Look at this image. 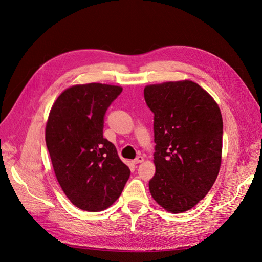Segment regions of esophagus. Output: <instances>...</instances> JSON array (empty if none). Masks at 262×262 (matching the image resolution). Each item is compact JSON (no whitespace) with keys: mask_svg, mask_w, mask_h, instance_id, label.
<instances>
[{"mask_svg":"<svg viewBox=\"0 0 262 262\" xmlns=\"http://www.w3.org/2000/svg\"><path fill=\"white\" fill-rule=\"evenodd\" d=\"M143 161H144V157H143V156H138V157L136 158V160L133 161V163H134V164H140V163H142Z\"/></svg>","mask_w":262,"mask_h":262,"instance_id":"34e87169","label":"esophagus"}]
</instances>
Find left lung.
<instances>
[{
	"instance_id": "1",
	"label": "left lung",
	"mask_w": 262,
	"mask_h": 262,
	"mask_svg": "<svg viewBox=\"0 0 262 262\" xmlns=\"http://www.w3.org/2000/svg\"><path fill=\"white\" fill-rule=\"evenodd\" d=\"M144 98L154 113L153 199L170 213L193 208L219 175L223 120L217 102L190 80L146 85Z\"/></svg>"
}]
</instances>
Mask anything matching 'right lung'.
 Returning a JSON list of instances; mask_svg holds the SVG:
<instances>
[{"label":"right lung","mask_w":262,"mask_h":262,"mask_svg":"<svg viewBox=\"0 0 262 262\" xmlns=\"http://www.w3.org/2000/svg\"><path fill=\"white\" fill-rule=\"evenodd\" d=\"M121 86L89 83L63 91L46 124V143L63 192L78 209L99 212L120 196L130 169L102 137L107 108Z\"/></svg>","instance_id":"add662e5"}]
</instances>
